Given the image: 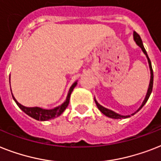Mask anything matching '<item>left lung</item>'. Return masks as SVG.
I'll use <instances>...</instances> for the list:
<instances>
[{
  "label": "left lung",
  "mask_w": 161,
  "mask_h": 161,
  "mask_svg": "<svg viewBox=\"0 0 161 161\" xmlns=\"http://www.w3.org/2000/svg\"><path fill=\"white\" fill-rule=\"evenodd\" d=\"M133 37H134V40H135V42L136 43V44L138 45V46L141 47V49H142L143 53L146 54V58H147V60H148L149 67H150V70H151V80H150V84H149L148 90H147V93H146V97H145L144 101H143V103H142V106H141V107H140V108L137 109L136 112H135L134 113H132V114H131V116H133L134 114H136L137 112H139V111L142 108V107H143V106L146 104V102H147V100L149 99V97H150V96H151V92H152L153 79H154V75H153V70H152V66H151V60H150V58H149L148 54H147V53H146V49H145L142 39H141V37H140V35H138L136 32H135V31H134V33H133ZM94 101H95V103H96L97 107V108H98L99 110H100V112H101L102 113H103V114L105 115V116H107V117H110V118L121 119V118H127V117H130V115H128V116H121V115L118 114V113H117V112H113V111L110 110V109H108V108H104V107H103L102 105H100V104H99V103L96 101V99L95 98H94Z\"/></svg>",
  "instance_id": "left-lung-1"
}]
</instances>
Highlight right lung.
I'll return each instance as SVG.
<instances>
[{"mask_svg":"<svg viewBox=\"0 0 161 161\" xmlns=\"http://www.w3.org/2000/svg\"><path fill=\"white\" fill-rule=\"evenodd\" d=\"M78 84V81L74 82L73 83V85L71 86V87L69 88V91L68 92L67 98L65 100V102L64 103H62L61 105L57 107V108H53V109H43L41 108H38V107H35V108H27V107H25V106L21 105L20 103H19L16 101V99L15 98V97L12 95V97L14 99V101L16 103V104L18 105L20 109H21L25 113L31 117L32 118L37 120V121H48V120H50V119H53L55 117H58L60 115L62 114L63 112H64V110L66 109V108L68 107L69 103V99H70V95H71L73 90L76 85ZM12 94V92H11Z\"/></svg>","mask_w":161,"mask_h":161,"instance_id":"1","label":"right lung"}]
</instances>
